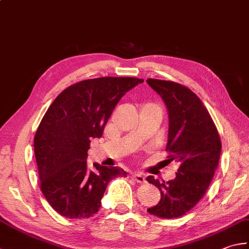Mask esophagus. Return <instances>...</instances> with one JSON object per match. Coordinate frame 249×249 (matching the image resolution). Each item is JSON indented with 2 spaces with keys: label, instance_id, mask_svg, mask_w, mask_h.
<instances>
[{
  "label": "esophagus",
  "instance_id": "obj_1",
  "mask_svg": "<svg viewBox=\"0 0 249 249\" xmlns=\"http://www.w3.org/2000/svg\"><path fill=\"white\" fill-rule=\"evenodd\" d=\"M132 179L138 183H145V182H146L144 175H142V173H140V172H134L132 175Z\"/></svg>",
  "mask_w": 249,
  "mask_h": 249
}]
</instances>
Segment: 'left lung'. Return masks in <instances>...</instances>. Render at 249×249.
<instances>
[{"label": "left lung", "mask_w": 249, "mask_h": 249, "mask_svg": "<svg viewBox=\"0 0 249 249\" xmlns=\"http://www.w3.org/2000/svg\"><path fill=\"white\" fill-rule=\"evenodd\" d=\"M146 82L160 95L168 110V161L180 165L173 180L146 178L161 195L147 212L162 219L179 218L194 208L208 190L219 163L221 141L208 110L190 89L157 79Z\"/></svg>", "instance_id": "8db88e82"}]
</instances>
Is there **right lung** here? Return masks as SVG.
<instances>
[{
	"instance_id": "right-lung-1",
	"label": "right lung",
	"mask_w": 249,
	"mask_h": 249,
	"mask_svg": "<svg viewBox=\"0 0 249 249\" xmlns=\"http://www.w3.org/2000/svg\"><path fill=\"white\" fill-rule=\"evenodd\" d=\"M143 79L104 77L68 87L52 103L35 135L40 187L55 212L68 219H88L101 208L109 181L126 177L119 167L94 162L88 169V149L100 139L112 110Z\"/></svg>"
}]
</instances>
